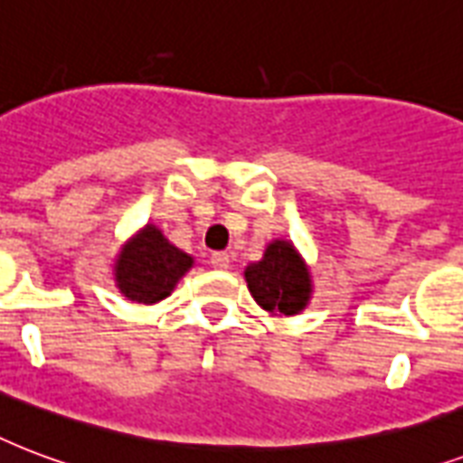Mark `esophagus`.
<instances>
[{
	"mask_svg": "<svg viewBox=\"0 0 463 463\" xmlns=\"http://www.w3.org/2000/svg\"><path fill=\"white\" fill-rule=\"evenodd\" d=\"M210 263H213V268H217V270H227L229 253H224V250H217V253H213V256H210Z\"/></svg>",
	"mask_w": 463,
	"mask_h": 463,
	"instance_id": "34e87169",
	"label": "esophagus"
}]
</instances>
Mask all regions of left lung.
<instances>
[{"label":"left lung","instance_id":"left-lung-1","mask_svg":"<svg viewBox=\"0 0 463 463\" xmlns=\"http://www.w3.org/2000/svg\"><path fill=\"white\" fill-rule=\"evenodd\" d=\"M243 278L250 297L270 317H297L309 307L314 295L309 265L288 239L268 243L263 258L246 265Z\"/></svg>","mask_w":463,"mask_h":463}]
</instances>
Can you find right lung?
I'll return each instance as SVG.
<instances>
[{
    "instance_id": "obj_1",
    "label": "right lung",
    "mask_w": 463,
    "mask_h": 463,
    "mask_svg": "<svg viewBox=\"0 0 463 463\" xmlns=\"http://www.w3.org/2000/svg\"><path fill=\"white\" fill-rule=\"evenodd\" d=\"M193 265L195 258L191 253L168 241L156 224H145L118 250L113 280L125 299L152 307L171 297Z\"/></svg>"
}]
</instances>
